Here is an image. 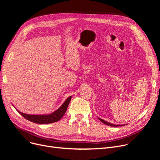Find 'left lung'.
Segmentation results:
<instances>
[{
  "mask_svg": "<svg viewBox=\"0 0 160 160\" xmlns=\"http://www.w3.org/2000/svg\"><path fill=\"white\" fill-rule=\"evenodd\" d=\"M98 119L100 121H101L102 122H103L104 124H106V125H108V126H110V127H121V126H124V125H126V124H112V123L108 122H107V121H104V120H103V119H102L99 118V117H98Z\"/></svg>",
  "mask_w": 160,
  "mask_h": 160,
  "instance_id": "obj_1",
  "label": "left lung"
}]
</instances>
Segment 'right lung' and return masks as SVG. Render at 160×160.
Listing matches in <instances>:
<instances>
[{"instance_id": "obj_1", "label": "right lung", "mask_w": 160, "mask_h": 160, "mask_svg": "<svg viewBox=\"0 0 160 160\" xmlns=\"http://www.w3.org/2000/svg\"><path fill=\"white\" fill-rule=\"evenodd\" d=\"M72 97L70 96L69 97L67 98L65 102L63 103V104L55 112L48 113V114H43V115H30V114H27L22 112H21L19 111L18 109H16L15 106H13L17 111H18L22 117H24L25 119L38 124H49L52 122H55L60 120L62 117L63 116V115L65 113L67 107L69 106V104L71 101Z\"/></svg>"}]
</instances>
